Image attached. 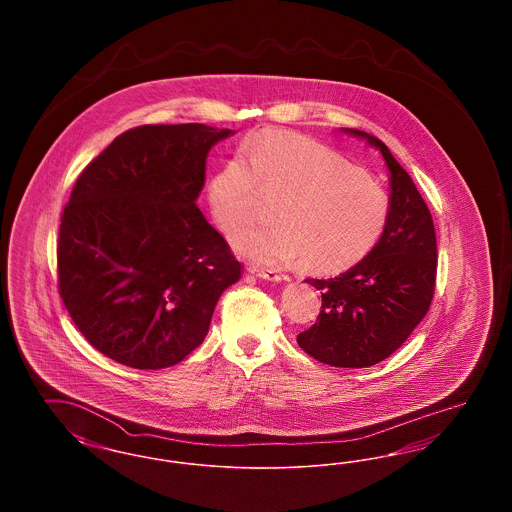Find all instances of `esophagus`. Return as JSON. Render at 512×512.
Returning a JSON list of instances; mask_svg holds the SVG:
<instances>
[{
  "mask_svg": "<svg viewBox=\"0 0 512 512\" xmlns=\"http://www.w3.org/2000/svg\"><path fill=\"white\" fill-rule=\"evenodd\" d=\"M249 272L255 274V276L261 278V280H267V282H282V280H284L282 274H276V272H272V270H259V268L249 267Z\"/></svg>",
  "mask_w": 512,
  "mask_h": 512,
  "instance_id": "34e87169",
  "label": "esophagus"
}]
</instances>
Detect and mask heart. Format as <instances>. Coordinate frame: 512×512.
Segmentation results:
<instances>
[{
    "label": "heart",
    "mask_w": 512,
    "mask_h": 512,
    "mask_svg": "<svg viewBox=\"0 0 512 512\" xmlns=\"http://www.w3.org/2000/svg\"><path fill=\"white\" fill-rule=\"evenodd\" d=\"M209 182V203L220 228L238 232L261 213L259 186L284 195L272 211L276 224L234 238L261 267L303 259L318 274L355 267L380 242L390 219V197L370 176L328 147L301 136L263 132Z\"/></svg>",
    "instance_id": "obj_1"
}]
</instances>
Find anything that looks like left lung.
<instances>
[{"label": "left lung", "mask_w": 512, "mask_h": 512, "mask_svg": "<svg viewBox=\"0 0 512 512\" xmlns=\"http://www.w3.org/2000/svg\"><path fill=\"white\" fill-rule=\"evenodd\" d=\"M343 130L380 149L390 171V219L361 263L336 278L305 280L322 292V307L297 343L320 363L365 368L388 359L426 317L438 245L428 205L388 146L361 130Z\"/></svg>", "instance_id": "8db88e82"}]
</instances>
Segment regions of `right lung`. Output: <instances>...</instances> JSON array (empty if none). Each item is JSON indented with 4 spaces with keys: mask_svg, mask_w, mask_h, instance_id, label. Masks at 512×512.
Wrapping results in <instances>:
<instances>
[{
    "mask_svg": "<svg viewBox=\"0 0 512 512\" xmlns=\"http://www.w3.org/2000/svg\"><path fill=\"white\" fill-rule=\"evenodd\" d=\"M207 124L126 130L80 172L57 244L59 293L99 353L157 370L186 359L209 332L242 265L197 197L211 147L232 136Z\"/></svg>",
    "mask_w": 512,
    "mask_h": 512,
    "instance_id": "1",
    "label": "right lung"
}]
</instances>
